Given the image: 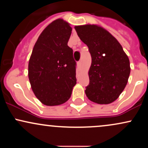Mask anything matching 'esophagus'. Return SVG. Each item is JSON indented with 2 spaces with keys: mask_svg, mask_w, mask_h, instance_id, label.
Returning a JSON list of instances; mask_svg holds the SVG:
<instances>
[{
  "mask_svg": "<svg viewBox=\"0 0 148 148\" xmlns=\"http://www.w3.org/2000/svg\"><path fill=\"white\" fill-rule=\"evenodd\" d=\"M77 65H78V67H81V61H79V62H77Z\"/></svg>",
  "mask_w": 148,
  "mask_h": 148,
  "instance_id": "34e87169",
  "label": "esophagus"
}]
</instances>
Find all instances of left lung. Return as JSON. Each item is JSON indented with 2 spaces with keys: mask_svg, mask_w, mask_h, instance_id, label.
<instances>
[{
  "mask_svg": "<svg viewBox=\"0 0 148 148\" xmlns=\"http://www.w3.org/2000/svg\"><path fill=\"white\" fill-rule=\"evenodd\" d=\"M78 36L88 46L92 58L86 96L99 104L116 100L124 90L130 74L129 58L118 40L97 25H76Z\"/></svg>",
  "mask_w": 148,
  "mask_h": 148,
  "instance_id": "obj_1",
  "label": "left lung"
}]
</instances>
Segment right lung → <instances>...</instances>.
<instances>
[{"instance_id":"right-lung-1","label":"right lung","mask_w":148,"mask_h":148,"mask_svg":"<svg viewBox=\"0 0 148 148\" xmlns=\"http://www.w3.org/2000/svg\"><path fill=\"white\" fill-rule=\"evenodd\" d=\"M69 23L58 18L42 31L28 63V78L36 97L47 106H58L70 98L76 84V62L67 45Z\"/></svg>"}]
</instances>
